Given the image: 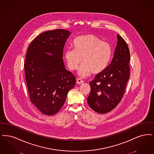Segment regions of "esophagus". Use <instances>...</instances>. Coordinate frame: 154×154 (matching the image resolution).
<instances>
[{
  "instance_id": "obj_1",
  "label": "esophagus",
  "mask_w": 154,
  "mask_h": 154,
  "mask_svg": "<svg viewBox=\"0 0 154 154\" xmlns=\"http://www.w3.org/2000/svg\"><path fill=\"white\" fill-rule=\"evenodd\" d=\"M83 82H84L83 80H82L80 78H78V79H76V83H77L78 84H79V85H80V84L83 83Z\"/></svg>"
}]
</instances>
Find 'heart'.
I'll use <instances>...</instances> for the list:
<instances>
[{
	"label": "heart",
	"instance_id": "1",
	"mask_svg": "<svg viewBox=\"0 0 154 154\" xmlns=\"http://www.w3.org/2000/svg\"><path fill=\"white\" fill-rule=\"evenodd\" d=\"M73 48L65 52L68 67L75 70L82 61L78 74L85 77L92 72L98 74L105 69L111 57V49L107 42L102 41L93 34L76 38L72 44Z\"/></svg>",
	"mask_w": 154,
	"mask_h": 154
}]
</instances>
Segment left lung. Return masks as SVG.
Segmentation results:
<instances>
[{
	"label": "left lung",
	"mask_w": 154,
	"mask_h": 154,
	"mask_svg": "<svg viewBox=\"0 0 154 154\" xmlns=\"http://www.w3.org/2000/svg\"><path fill=\"white\" fill-rule=\"evenodd\" d=\"M117 37V46L111 63L90 82L91 91L87 102L98 113H106L117 106L129 78V49L122 37L119 34Z\"/></svg>",
	"instance_id": "obj_1"
}]
</instances>
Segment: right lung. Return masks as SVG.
<instances>
[{
  "label": "right lung",
  "instance_id": "obj_1",
  "mask_svg": "<svg viewBox=\"0 0 154 154\" xmlns=\"http://www.w3.org/2000/svg\"><path fill=\"white\" fill-rule=\"evenodd\" d=\"M71 32L49 30L38 35L28 47L24 63L31 102L42 113L52 116L63 107L76 79L63 60V48Z\"/></svg>",
  "mask_w": 154,
  "mask_h": 154
}]
</instances>
